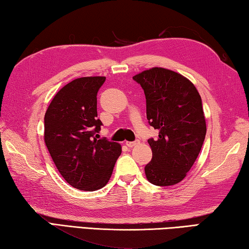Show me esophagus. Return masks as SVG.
<instances>
[{
	"label": "esophagus",
	"mask_w": 249,
	"mask_h": 249,
	"mask_svg": "<svg viewBox=\"0 0 249 249\" xmlns=\"http://www.w3.org/2000/svg\"><path fill=\"white\" fill-rule=\"evenodd\" d=\"M125 144H127V146H129V148H133V146L139 144V141H132V142L127 141V142H125Z\"/></svg>",
	"instance_id": "34e87169"
}]
</instances>
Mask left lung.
<instances>
[{"label":"left lung","mask_w":249,"mask_h":249,"mask_svg":"<svg viewBox=\"0 0 249 249\" xmlns=\"http://www.w3.org/2000/svg\"><path fill=\"white\" fill-rule=\"evenodd\" d=\"M146 99V119L159 130L157 140L149 139L152 160L145 177L158 186L180 183L192 168L206 134L201 96L193 83L178 72L162 67L133 76Z\"/></svg>","instance_id":"left-lung-1"}]
</instances>
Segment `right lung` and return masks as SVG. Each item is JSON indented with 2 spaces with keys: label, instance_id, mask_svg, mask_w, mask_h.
<instances>
[{
  "label": "right lung",
  "instance_id": "1",
  "mask_svg": "<svg viewBox=\"0 0 249 249\" xmlns=\"http://www.w3.org/2000/svg\"><path fill=\"white\" fill-rule=\"evenodd\" d=\"M106 77H81L59 89L44 118V141L60 175L81 191L107 184L121 154V145L93 134L103 124L97 119V92Z\"/></svg>",
  "mask_w": 249,
  "mask_h": 249
}]
</instances>
